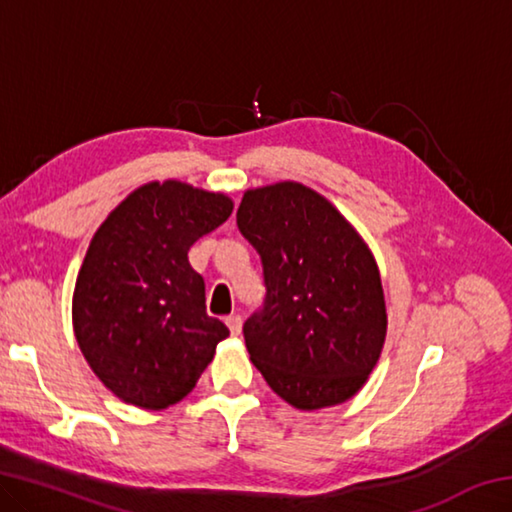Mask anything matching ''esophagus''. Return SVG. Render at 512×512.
<instances>
[{
	"instance_id": "1",
	"label": "esophagus",
	"mask_w": 512,
	"mask_h": 512,
	"mask_svg": "<svg viewBox=\"0 0 512 512\" xmlns=\"http://www.w3.org/2000/svg\"><path fill=\"white\" fill-rule=\"evenodd\" d=\"M225 325L230 327V332L235 334V336H239L241 334V325H244V320H241V316H237V314H232V316H228L225 318Z\"/></svg>"
}]
</instances>
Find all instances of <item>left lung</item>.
<instances>
[{
    "label": "left lung",
    "instance_id": "obj_1",
    "mask_svg": "<svg viewBox=\"0 0 512 512\" xmlns=\"http://www.w3.org/2000/svg\"><path fill=\"white\" fill-rule=\"evenodd\" d=\"M237 225L262 255L266 282L264 311L244 325L250 361L300 411L348 402L375 370L388 329L366 239L296 180L246 189Z\"/></svg>",
    "mask_w": 512,
    "mask_h": 512
}]
</instances>
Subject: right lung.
Returning a JSON list of instances; mask_svg holds the SVG:
<instances>
[{
	"label": "right lung",
	"instance_id": "add662e5",
	"mask_svg": "<svg viewBox=\"0 0 512 512\" xmlns=\"http://www.w3.org/2000/svg\"><path fill=\"white\" fill-rule=\"evenodd\" d=\"M232 207L223 192L151 180L94 232L76 275L72 325L88 366L121 402L169 409L194 391L230 336L207 316L203 275L187 253Z\"/></svg>",
	"mask_w": 512,
	"mask_h": 512
}]
</instances>
